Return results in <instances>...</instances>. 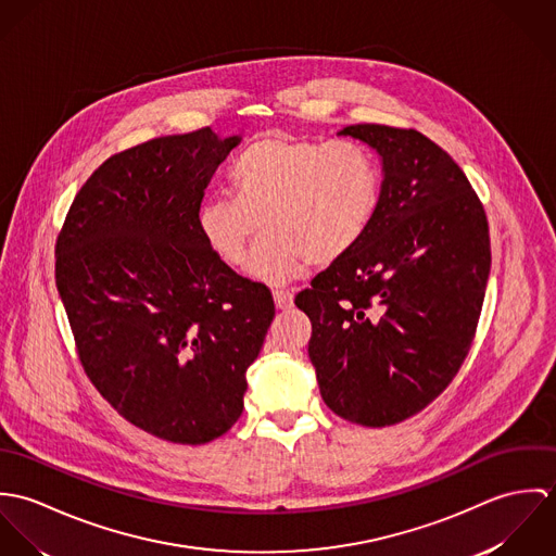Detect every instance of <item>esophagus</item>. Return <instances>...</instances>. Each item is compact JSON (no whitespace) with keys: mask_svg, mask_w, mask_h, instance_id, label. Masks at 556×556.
I'll return each mask as SVG.
<instances>
[{"mask_svg":"<svg viewBox=\"0 0 556 556\" xmlns=\"http://www.w3.org/2000/svg\"><path fill=\"white\" fill-rule=\"evenodd\" d=\"M274 302L278 311H289L293 306V293L285 291V289H276L274 291Z\"/></svg>","mask_w":556,"mask_h":556,"instance_id":"34e87169","label":"esophagus"}]
</instances>
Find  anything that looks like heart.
Here are the masks:
<instances>
[{
    "label": "heart",
    "mask_w": 556,
    "mask_h": 556,
    "mask_svg": "<svg viewBox=\"0 0 556 556\" xmlns=\"http://www.w3.org/2000/svg\"><path fill=\"white\" fill-rule=\"evenodd\" d=\"M231 194H210L197 227L225 265L248 263L258 223L265 231L252 274L282 282L308 263L331 265L346 256L372 225L381 175L370 152L351 141L325 143L269 132L250 143L231 168Z\"/></svg>",
    "instance_id": "obj_1"
}]
</instances>
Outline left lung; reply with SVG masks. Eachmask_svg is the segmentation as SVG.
<instances>
[{
  "instance_id": "8db88e82",
  "label": "left lung",
  "mask_w": 556,
  "mask_h": 556,
  "mask_svg": "<svg viewBox=\"0 0 556 556\" xmlns=\"http://www.w3.org/2000/svg\"><path fill=\"white\" fill-rule=\"evenodd\" d=\"M383 160L364 239L295 298L325 404L381 428L426 408L458 375L490 274L483 205L454 159L413 128L340 130Z\"/></svg>"
}]
</instances>
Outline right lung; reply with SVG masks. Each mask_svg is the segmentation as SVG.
<instances>
[{"mask_svg":"<svg viewBox=\"0 0 556 556\" xmlns=\"http://www.w3.org/2000/svg\"><path fill=\"white\" fill-rule=\"evenodd\" d=\"M238 143L199 128L104 160L55 241V285L87 379L168 443L231 430L276 313L271 291L218 261L197 227L210 177Z\"/></svg>","mask_w":556,"mask_h":556,"instance_id":"obj_1","label":"right lung"}]
</instances>
